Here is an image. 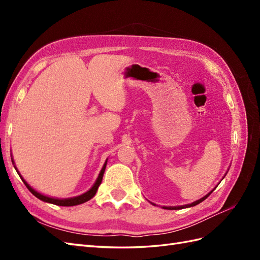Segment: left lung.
Wrapping results in <instances>:
<instances>
[{"label": "left lung", "instance_id": "1", "mask_svg": "<svg viewBox=\"0 0 260 260\" xmlns=\"http://www.w3.org/2000/svg\"><path fill=\"white\" fill-rule=\"evenodd\" d=\"M214 191V190H212ZM212 191L210 192V193H208L207 195H205L204 196L203 199H201V200H199V201H196V202H194V203H192V204H190V205H184V206H178V207H164L165 209H182V208H187V207H192V206H195V205H198V204H200V203H202L203 201H205L208 196L212 193Z\"/></svg>", "mask_w": 260, "mask_h": 260}]
</instances>
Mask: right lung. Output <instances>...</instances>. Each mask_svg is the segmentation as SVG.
I'll use <instances>...</instances> for the list:
<instances>
[{"mask_svg":"<svg viewBox=\"0 0 260 260\" xmlns=\"http://www.w3.org/2000/svg\"><path fill=\"white\" fill-rule=\"evenodd\" d=\"M13 161V160H12ZM107 162V161H106ZM106 162L104 164V166H103V168H102V170H101V172H100V175H99V178H98V180L95 181V183H94V185L90 188V190L86 192V193H84V194H82V195H80V196H77V198H72V199H66V200H58V199H53V198H48V196H45V195H42V194H40V193H38L37 191H35L32 187H31L25 180H23L22 178H21V180L23 181V183H25V185L27 186V188L28 190L32 193L36 198H38L39 200H41V201H43V202H46V203H51V204H54V205H58V206H75V205H79V204H82V203H84V202H88L89 200H91L94 195H95V193H96V191H98V188H99V186H100V184H101V182H102V179H103V175H104V171H105V168H106ZM13 164H14V161H13ZM15 169H16V167H15ZM18 172V171H17ZM18 175H19V172H18ZM19 177H20V175H19Z\"/></svg>","mask_w":260,"mask_h":260,"instance_id":"1","label":"right lung"}]
</instances>
